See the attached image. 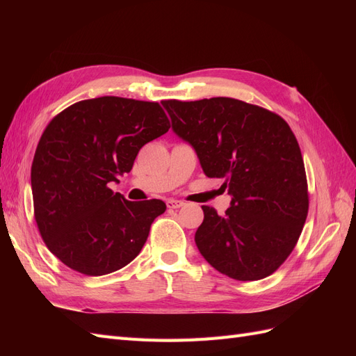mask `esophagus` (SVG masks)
<instances>
[{
	"instance_id": "esophagus-1",
	"label": "esophagus",
	"mask_w": 356,
	"mask_h": 356,
	"mask_svg": "<svg viewBox=\"0 0 356 356\" xmlns=\"http://www.w3.org/2000/svg\"><path fill=\"white\" fill-rule=\"evenodd\" d=\"M182 204H184V202H181V200H175V199H169V200H166V207H168L169 209H177V208H181Z\"/></svg>"
}]
</instances>
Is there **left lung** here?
I'll list each match as a JSON object with an SVG mask.
<instances>
[{
    "label": "left lung",
    "instance_id": "1",
    "mask_svg": "<svg viewBox=\"0 0 356 356\" xmlns=\"http://www.w3.org/2000/svg\"><path fill=\"white\" fill-rule=\"evenodd\" d=\"M174 132L196 149L204 175L222 178L225 213L202 207L195 241L213 268L236 281L276 272L303 230L309 193L297 138L281 115L233 98L161 102Z\"/></svg>",
    "mask_w": 356,
    "mask_h": 356
}]
</instances>
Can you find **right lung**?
Returning a JSON list of instances; mask_svg holds the SVG:
<instances>
[{
    "label": "right lung",
    "instance_id": "1",
    "mask_svg": "<svg viewBox=\"0 0 356 356\" xmlns=\"http://www.w3.org/2000/svg\"><path fill=\"white\" fill-rule=\"evenodd\" d=\"M169 127L157 102L118 96L75 102L51 118L35 149L31 187L41 238L63 264L102 276L141 252L166 204L129 202L108 184Z\"/></svg>",
    "mask_w": 356,
    "mask_h": 356
}]
</instances>
